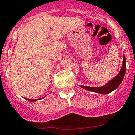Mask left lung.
Wrapping results in <instances>:
<instances>
[{
    "instance_id": "obj_1",
    "label": "left lung",
    "mask_w": 135,
    "mask_h": 135,
    "mask_svg": "<svg viewBox=\"0 0 135 135\" xmlns=\"http://www.w3.org/2000/svg\"><path fill=\"white\" fill-rule=\"evenodd\" d=\"M125 71H126V59L124 55L123 57V62H122V67L119 72V74L114 78L112 80H111L108 83L105 84V86L102 87H90V86H80L82 88L84 89H86L89 91H93L95 93H98L100 94H108L115 89H116L121 84L122 81L123 80V78L124 77Z\"/></svg>"
}]
</instances>
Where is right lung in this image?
I'll list each match as a JSON object with an SVG mask.
<instances>
[{"label":"right lung","mask_w":135,"mask_h":135,"mask_svg":"<svg viewBox=\"0 0 135 135\" xmlns=\"http://www.w3.org/2000/svg\"><path fill=\"white\" fill-rule=\"evenodd\" d=\"M26 99L28 100V101H35L37 100V99H27V98H26Z\"/></svg>","instance_id":"right-lung-1"}]
</instances>
